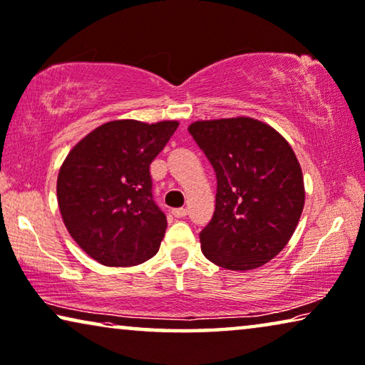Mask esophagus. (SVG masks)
Instances as JSON below:
<instances>
[{"label":"esophagus","instance_id":"34e87169","mask_svg":"<svg viewBox=\"0 0 365 365\" xmlns=\"http://www.w3.org/2000/svg\"><path fill=\"white\" fill-rule=\"evenodd\" d=\"M173 215H174V217H178V219H181V217H186V215H187V209H184V207L173 209Z\"/></svg>","mask_w":365,"mask_h":365}]
</instances>
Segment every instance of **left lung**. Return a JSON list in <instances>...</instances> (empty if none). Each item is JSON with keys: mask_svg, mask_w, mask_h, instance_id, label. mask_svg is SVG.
Masks as SVG:
<instances>
[{"mask_svg": "<svg viewBox=\"0 0 365 365\" xmlns=\"http://www.w3.org/2000/svg\"><path fill=\"white\" fill-rule=\"evenodd\" d=\"M189 133L217 178L215 212L199 234L205 258L235 272L265 265L303 212V173L292 146L247 117L195 121Z\"/></svg>", "mask_w": 365, "mask_h": 365, "instance_id": "1", "label": "left lung"}]
</instances>
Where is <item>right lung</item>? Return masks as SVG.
<instances>
[{"mask_svg":"<svg viewBox=\"0 0 365 365\" xmlns=\"http://www.w3.org/2000/svg\"><path fill=\"white\" fill-rule=\"evenodd\" d=\"M178 121H108L68 153L57 200L68 234L107 267H133L160 250L166 215L153 199L150 165Z\"/></svg>","mask_w":365,"mask_h":365,"instance_id":"1","label":"right lung"}]
</instances>
